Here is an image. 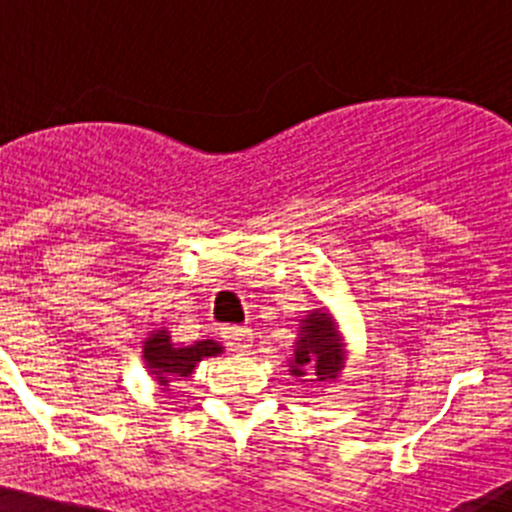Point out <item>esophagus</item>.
I'll list each match as a JSON object with an SVG mask.
<instances>
[{
  "label": "esophagus",
  "mask_w": 512,
  "mask_h": 512,
  "mask_svg": "<svg viewBox=\"0 0 512 512\" xmlns=\"http://www.w3.org/2000/svg\"><path fill=\"white\" fill-rule=\"evenodd\" d=\"M252 339H255V334H252L250 327H225L223 329V342L232 349V352H247V349L252 347Z\"/></svg>",
  "instance_id": "1"
}]
</instances>
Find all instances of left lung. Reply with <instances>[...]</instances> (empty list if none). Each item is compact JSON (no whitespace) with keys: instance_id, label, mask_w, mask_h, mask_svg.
Wrapping results in <instances>:
<instances>
[{"instance_id":"obj_1","label":"left lung","mask_w":512,"mask_h":512,"mask_svg":"<svg viewBox=\"0 0 512 512\" xmlns=\"http://www.w3.org/2000/svg\"><path fill=\"white\" fill-rule=\"evenodd\" d=\"M344 369V344L337 332V322L327 309H312L299 319L297 344L289 356V374L307 376L314 384H327Z\"/></svg>"}]
</instances>
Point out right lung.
<instances>
[{"label": "right lung", "instance_id": "1", "mask_svg": "<svg viewBox=\"0 0 512 512\" xmlns=\"http://www.w3.org/2000/svg\"><path fill=\"white\" fill-rule=\"evenodd\" d=\"M220 352H223V347L213 339H203V342H195L190 347H175L168 329H156L143 342L146 369L151 371L153 379L160 386H168L170 381H180L183 376H190L198 361L208 359V356H218Z\"/></svg>", "mask_w": 512, "mask_h": 512}]
</instances>
